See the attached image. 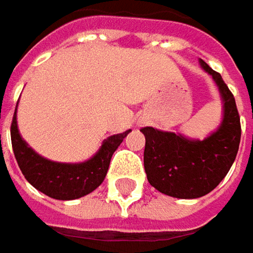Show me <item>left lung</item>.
<instances>
[{
    "mask_svg": "<svg viewBox=\"0 0 253 253\" xmlns=\"http://www.w3.org/2000/svg\"><path fill=\"white\" fill-rule=\"evenodd\" d=\"M200 64L217 84L222 102L224 119L218 130L203 141L143 127L145 135L144 169L147 179L164 195L178 199H196L210 193L228 173L241 141L240 113L235 98L221 75Z\"/></svg>",
    "mask_w": 253,
    "mask_h": 253,
    "instance_id": "1",
    "label": "left lung"
}]
</instances>
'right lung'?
<instances>
[{"label": "right lung", "instance_id": "right-lung-1", "mask_svg": "<svg viewBox=\"0 0 253 253\" xmlns=\"http://www.w3.org/2000/svg\"><path fill=\"white\" fill-rule=\"evenodd\" d=\"M127 130L110 135L91 160L83 164H60L48 161L36 154L22 140L16 126V110L11 123V141L13 154L23 176L42 193L58 200H73L93 192L103 182L108 173L110 158L118 150Z\"/></svg>", "mask_w": 253, "mask_h": 253}]
</instances>
